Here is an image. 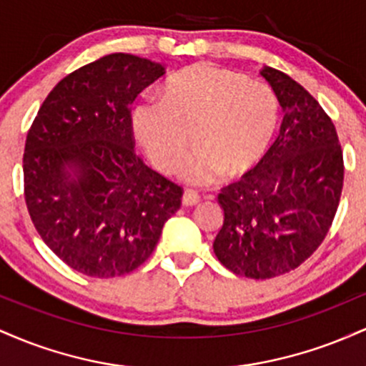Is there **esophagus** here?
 I'll list each match as a JSON object with an SVG mask.
<instances>
[{"label":"esophagus","mask_w":366,"mask_h":366,"mask_svg":"<svg viewBox=\"0 0 366 366\" xmlns=\"http://www.w3.org/2000/svg\"><path fill=\"white\" fill-rule=\"evenodd\" d=\"M199 199H201V197L196 191H191V189L184 191V194H182V204H184V207H194V204L199 203Z\"/></svg>","instance_id":"obj_1"}]
</instances>
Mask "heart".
Segmentation results:
<instances>
[{"label": "heart", "instance_id": "b5f03b06", "mask_svg": "<svg viewBox=\"0 0 366 366\" xmlns=\"http://www.w3.org/2000/svg\"><path fill=\"white\" fill-rule=\"evenodd\" d=\"M279 120V99L270 86L204 61L172 75L162 99H141L132 113L137 139L163 174L182 165L192 137L196 153L182 172L192 186L253 170L270 149Z\"/></svg>", "mask_w": 366, "mask_h": 366}]
</instances>
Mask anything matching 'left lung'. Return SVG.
<instances>
[{
  "label": "left lung",
  "mask_w": 366,
  "mask_h": 366,
  "mask_svg": "<svg viewBox=\"0 0 366 366\" xmlns=\"http://www.w3.org/2000/svg\"><path fill=\"white\" fill-rule=\"evenodd\" d=\"M284 110L280 134L262 162L218 194L224 225L218 262L247 279L287 274L329 232L342 192L344 159L330 117L301 84L264 66Z\"/></svg>",
  "instance_id": "8db88e82"
}]
</instances>
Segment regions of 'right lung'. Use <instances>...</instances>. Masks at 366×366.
<instances>
[{
  "instance_id": "1",
  "label": "right lung",
  "mask_w": 366,
  "mask_h": 366,
  "mask_svg": "<svg viewBox=\"0 0 366 366\" xmlns=\"http://www.w3.org/2000/svg\"><path fill=\"white\" fill-rule=\"evenodd\" d=\"M165 74L113 53L61 79L27 132L24 196L37 234L63 263L110 279L149 258L182 187L134 149L130 104Z\"/></svg>"
}]
</instances>
